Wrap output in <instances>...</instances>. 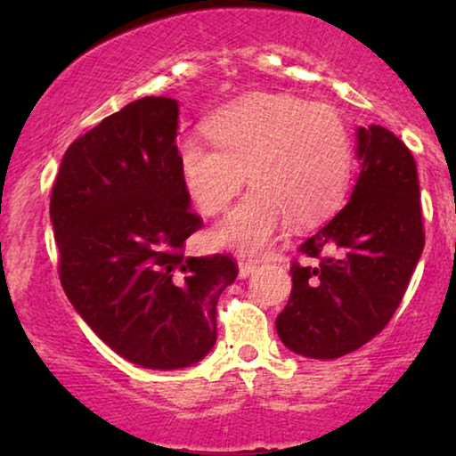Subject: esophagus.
I'll return each mask as SVG.
<instances>
[{
	"label": "esophagus",
	"instance_id": "34e87169",
	"mask_svg": "<svg viewBox=\"0 0 456 456\" xmlns=\"http://www.w3.org/2000/svg\"><path fill=\"white\" fill-rule=\"evenodd\" d=\"M259 267L257 259H240L239 261V276L240 278H248L251 273Z\"/></svg>",
	"mask_w": 456,
	"mask_h": 456
}]
</instances>
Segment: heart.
Masks as SVG:
<instances>
[{
    "mask_svg": "<svg viewBox=\"0 0 456 456\" xmlns=\"http://www.w3.org/2000/svg\"><path fill=\"white\" fill-rule=\"evenodd\" d=\"M214 145L178 142L180 180L197 208L222 214L245 184L253 189L216 228L214 240L257 253L286 220L315 226L345 201L353 174V142L338 111L278 93H253L226 103L205 122Z\"/></svg>",
    "mask_w": 456,
    "mask_h": 456,
    "instance_id": "1",
    "label": "heart"
}]
</instances>
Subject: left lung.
<instances>
[{"mask_svg": "<svg viewBox=\"0 0 456 456\" xmlns=\"http://www.w3.org/2000/svg\"><path fill=\"white\" fill-rule=\"evenodd\" d=\"M357 159L348 203L298 247L320 264L290 267L292 292L276 330L301 357L338 359L382 332L426 242L417 166L407 145L384 126H359ZM326 250L335 253L322 258Z\"/></svg>", "mask_w": 456, "mask_h": 456, "instance_id": "left-lung-1", "label": "left lung"}]
</instances>
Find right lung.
I'll return each instance as SVG.
<instances>
[{
  "instance_id": "1",
  "label": "right lung",
  "mask_w": 456,
  "mask_h": 456,
  "mask_svg": "<svg viewBox=\"0 0 456 456\" xmlns=\"http://www.w3.org/2000/svg\"><path fill=\"white\" fill-rule=\"evenodd\" d=\"M176 134V99L124 105L68 147L49 203L68 301L111 351L164 371L214 348L217 298L239 273L228 255H184L201 217Z\"/></svg>"
}]
</instances>
